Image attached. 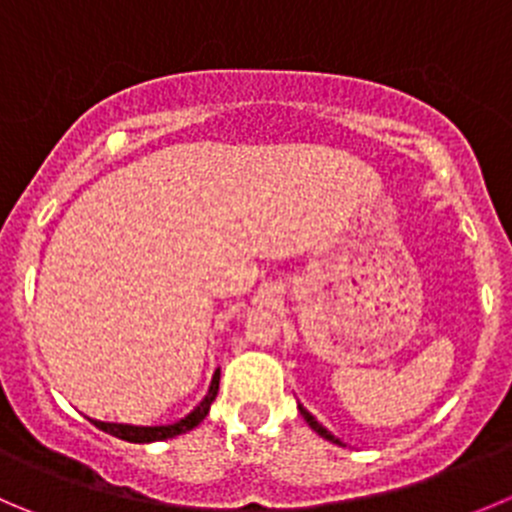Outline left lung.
Here are the masks:
<instances>
[{"label":"left lung","mask_w":512,"mask_h":512,"mask_svg":"<svg viewBox=\"0 0 512 512\" xmlns=\"http://www.w3.org/2000/svg\"><path fill=\"white\" fill-rule=\"evenodd\" d=\"M298 409H300V414H303V419H305V422H308V424H310V429H313V432H318V434H321V437H323V439H328V442H336V444H341V439H338V437H333V434H331V432H328V429H326V427H323V424H321V422H318V419H315V417H313V414H310V412H308V409H305V407H303V404H298Z\"/></svg>","instance_id":"obj_1"}]
</instances>
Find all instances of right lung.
<instances>
[{
    "mask_svg": "<svg viewBox=\"0 0 512 512\" xmlns=\"http://www.w3.org/2000/svg\"><path fill=\"white\" fill-rule=\"evenodd\" d=\"M217 391H219V369L214 371L212 376V384H209L207 396L199 401L197 407L191 409L184 419L174 424H161V427H133V424H116V422H98V419H90L98 429L103 432L113 434L118 439H126V442H136V444H146V442H161V439H171L176 434H184L189 429H194L197 424L204 422V417L209 414V407H212V401L217 399Z\"/></svg>",
    "mask_w": 512,
    "mask_h": 512,
    "instance_id": "right-lung-1",
    "label": "right lung"
}]
</instances>
